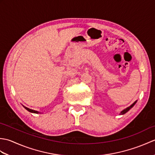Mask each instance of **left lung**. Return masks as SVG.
<instances>
[{
	"mask_svg": "<svg viewBox=\"0 0 155 155\" xmlns=\"http://www.w3.org/2000/svg\"><path fill=\"white\" fill-rule=\"evenodd\" d=\"M137 101H136L135 102H134V103H133L132 104L130 105V107H127V108H125V109H124L123 110H122V111L120 112V113L119 114H120V115H123V114H125V113H127V112L130 109V108H132L134 106V104H135L137 103Z\"/></svg>",
	"mask_w": 155,
	"mask_h": 155,
	"instance_id": "obj_1",
	"label": "left lung"
}]
</instances>
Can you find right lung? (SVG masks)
<instances>
[{
  "label": "right lung",
  "instance_id": "1",
  "mask_svg": "<svg viewBox=\"0 0 155 155\" xmlns=\"http://www.w3.org/2000/svg\"><path fill=\"white\" fill-rule=\"evenodd\" d=\"M24 107V106H23ZM24 108H25L26 110H27L28 112H30V113H36V114H38V113H39V112L37 111V110H32V109H30V108H28L27 107H24Z\"/></svg>",
  "mask_w": 155,
  "mask_h": 155
}]
</instances>
